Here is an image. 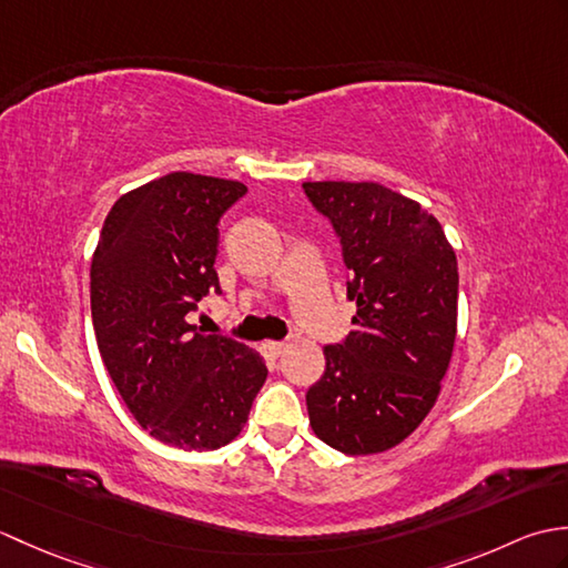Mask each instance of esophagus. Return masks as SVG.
Here are the masks:
<instances>
[{"instance_id": "obj_1", "label": "esophagus", "mask_w": 568, "mask_h": 568, "mask_svg": "<svg viewBox=\"0 0 568 568\" xmlns=\"http://www.w3.org/2000/svg\"><path fill=\"white\" fill-rule=\"evenodd\" d=\"M263 348H265V352H268L271 356H283L285 352H287V344L285 342H265L263 344Z\"/></svg>"}]
</instances>
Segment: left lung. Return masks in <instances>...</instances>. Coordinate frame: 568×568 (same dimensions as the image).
<instances>
[{
  "label": "left lung",
  "mask_w": 568,
  "mask_h": 568,
  "mask_svg": "<svg viewBox=\"0 0 568 568\" xmlns=\"http://www.w3.org/2000/svg\"><path fill=\"white\" fill-rule=\"evenodd\" d=\"M329 216L352 273L354 329L324 346L310 425L348 456L388 452L429 415L456 342L458 265L437 216L381 183H303Z\"/></svg>",
  "instance_id": "1"
}]
</instances>
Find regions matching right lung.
<instances>
[{"instance_id": "1", "label": "right lung", "mask_w": 568, "mask_h": 568, "mask_svg": "<svg viewBox=\"0 0 568 568\" xmlns=\"http://www.w3.org/2000/svg\"><path fill=\"white\" fill-rule=\"evenodd\" d=\"M239 180L168 173L114 202L90 265L92 324L129 413L153 439L210 452L236 439L265 383L256 348L200 334L190 312L220 291V216Z\"/></svg>"}]
</instances>
